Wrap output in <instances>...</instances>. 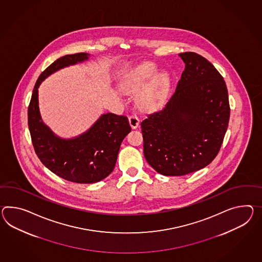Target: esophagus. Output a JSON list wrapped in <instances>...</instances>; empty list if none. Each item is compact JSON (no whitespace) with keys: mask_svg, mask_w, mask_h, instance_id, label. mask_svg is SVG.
<instances>
[{"mask_svg":"<svg viewBox=\"0 0 262 262\" xmlns=\"http://www.w3.org/2000/svg\"><path fill=\"white\" fill-rule=\"evenodd\" d=\"M128 122H129V125L133 128H138L139 126V119L138 117L135 115H130L128 116Z\"/></svg>","mask_w":262,"mask_h":262,"instance_id":"34e87169","label":"esophagus"}]
</instances>
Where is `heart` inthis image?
Wrapping results in <instances>:
<instances>
[{"label": "heart", "instance_id": "b5f03b06", "mask_svg": "<svg viewBox=\"0 0 262 262\" xmlns=\"http://www.w3.org/2000/svg\"><path fill=\"white\" fill-rule=\"evenodd\" d=\"M155 67L148 63L141 64L128 77L126 88L129 91H137L141 89L147 80L152 77L155 73ZM166 76L160 75L155 77L150 83L143 90L138 96L137 102L139 107L144 110L154 111L160 108L165 101L166 94Z\"/></svg>", "mask_w": 262, "mask_h": 262}]
</instances>
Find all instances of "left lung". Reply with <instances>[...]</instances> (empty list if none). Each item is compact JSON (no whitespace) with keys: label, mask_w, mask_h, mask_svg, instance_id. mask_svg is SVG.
<instances>
[{"label":"left lung","mask_w":262,"mask_h":262,"mask_svg":"<svg viewBox=\"0 0 262 262\" xmlns=\"http://www.w3.org/2000/svg\"><path fill=\"white\" fill-rule=\"evenodd\" d=\"M185 63L175 93L159 112L141 122L144 155L165 176L208 166L219 154L230 117L224 77L206 58L181 53Z\"/></svg>","instance_id":"obj_1"}]
</instances>
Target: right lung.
<instances>
[{"label":"right lung","mask_w":262,"mask_h":262,"mask_svg":"<svg viewBox=\"0 0 262 262\" xmlns=\"http://www.w3.org/2000/svg\"><path fill=\"white\" fill-rule=\"evenodd\" d=\"M88 59L85 53L58 58L38 77L28 106V127L35 152L52 172L77 184H93L106 178L115 168L122 141L132 130L125 115L105 114L88 132L74 139H61L41 121L38 88L52 73Z\"/></svg>","instance_id":"obj_1"}]
</instances>
